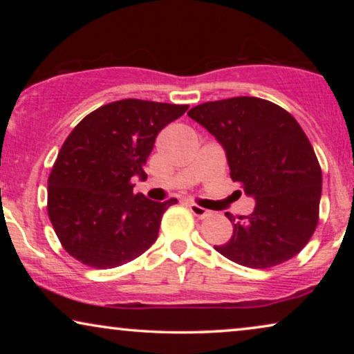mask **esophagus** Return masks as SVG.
Instances as JSON below:
<instances>
[{
    "label": "esophagus",
    "instance_id": "esophagus-1",
    "mask_svg": "<svg viewBox=\"0 0 354 354\" xmlns=\"http://www.w3.org/2000/svg\"><path fill=\"white\" fill-rule=\"evenodd\" d=\"M188 207H190L193 216H196L198 219H205V217L209 216V211L205 209V207H201L200 205H196V203H188Z\"/></svg>",
    "mask_w": 354,
    "mask_h": 354
}]
</instances>
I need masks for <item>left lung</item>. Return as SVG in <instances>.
I'll use <instances>...</instances> for the list:
<instances>
[{"mask_svg":"<svg viewBox=\"0 0 354 354\" xmlns=\"http://www.w3.org/2000/svg\"><path fill=\"white\" fill-rule=\"evenodd\" d=\"M188 115L224 147L232 180L256 200L250 216L225 212L234 234L214 250L251 269L297 256L316 230L322 193L321 166L297 119L254 96L207 101Z\"/></svg>","mask_w":354,"mask_h":354,"instance_id":"8db88e82","label":"left lung"}]
</instances>
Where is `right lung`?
Segmentation results:
<instances>
[{
    "mask_svg": "<svg viewBox=\"0 0 354 354\" xmlns=\"http://www.w3.org/2000/svg\"><path fill=\"white\" fill-rule=\"evenodd\" d=\"M187 104L127 98L85 115L62 143L48 178V216L62 248L82 264L111 269L143 254L158 239V203L133 193L158 133Z\"/></svg>",
    "mask_w": 354,
    "mask_h": 354,
    "instance_id": "1",
    "label": "right lung"
}]
</instances>
